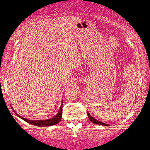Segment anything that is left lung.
I'll use <instances>...</instances> for the list:
<instances>
[{"instance_id": "obj_1", "label": "left lung", "mask_w": 150, "mask_h": 150, "mask_svg": "<svg viewBox=\"0 0 150 150\" xmlns=\"http://www.w3.org/2000/svg\"><path fill=\"white\" fill-rule=\"evenodd\" d=\"M87 114H88V119H89L90 121H91V122L94 123V124H96V125H104V126H108L109 125L106 124V123H103V122H100V121H99V120H96V119H94V117H91V114H90L89 113H88V112H87Z\"/></svg>"}]
</instances>
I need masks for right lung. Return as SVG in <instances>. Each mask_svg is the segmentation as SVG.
<instances>
[{
    "mask_svg": "<svg viewBox=\"0 0 150 150\" xmlns=\"http://www.w3.org/2000/svg\"><path fill=\"white\" fill-rule=\"evenodd\" d=\"M62 106H63V103L62 102V103H61L60 108H59L57 114H56L54 117H53V118H50V119H47V120H27V119L23 118V117H21L20 115H19L17 112L14 110V108H12V109H13V110H14V114H17V117H20V119L23 120L24 121L28 122L29 124H31V125H35V126H38V127H47V126H51V125H54L58 124V123L61 121V120H62Z\"/></svg>",
    "mask_w": 150,
    "mask_h": 150,
    "instance_id": "obj_1",
    "label": "right lung"
}]
</instances>
